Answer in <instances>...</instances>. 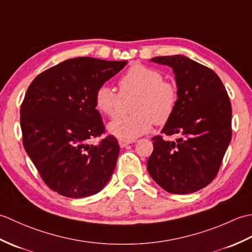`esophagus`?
<instances>
[{"label": "esophagus", "mask_w": 252, "mask_h": 252, "mask_svg": "<svg viewBox=\"0 0 252 252\" xmlns=\"http://www.w3.org/2000/svg\"><path fill=\"white\" fill-rule=\"evenodd\" d=\"M132 141H123V140H119V145L121 148L126 147V145H129V144H131Z\"/></svg>", "instance_id": "obj_1"}]
</instances>
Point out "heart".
<instances>
[{"label": "heart", "instance_id": "b5f03b06", "mask_svg": "<svg viewBox=\"0 0 252 252\" xmlns=\"http://www.w3.org/2000/svg\"><path fill=\"white\" fill-rule=\"evenodd\" d=\"M159 69L134 63L119 78V93L107 84L95 91V107L100 114L112 118L118 114L121 97L134 95L130 110L109 123L111 135L123 141H133L149 132L153 125L164 126L171 120L179 103V88L163 79Z\"/></svg>", "mask_w": 252, "mask_h": 252}]
</instances>
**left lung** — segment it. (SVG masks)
Instances as JSON below:
<instances>
[{
  "label": "left lung",
  "instance_id": "8db88e82",
  "mask_svg": "<svg viewBox=\"0 0 252 252\" xmlns=\"http://www.w3.org/2000/svg\"><path fill=\"white\" fill-rule=\"evenodd\" d=\"M152 62L173 69L179 103L162 133L179 134L175 142L152 138L147 170L172 194H189L215 180L232 138V105L218 74L182 55L158 56Z\"/></svg>",
  "mask_w": 252,
  "mask_h": 252
}]
</instances>
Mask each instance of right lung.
<instances>
[{
	"label": "right lung",
	"instance_id": "add662e5",
	"mask_svg": "<svg viewBox=\"0 0 252 252\" xmlns=\"http://www.w3.org/2000/svg\"><path fill=\"white\" fill-rule=\"evenodd\" d=\"M126 63L71 58L41 72L27 90L20 107L24 147L44 183L62 196L94 195L114 172L117 138L88 142L106 132L95 91Z\"/></svg>",
	"mask_w": 252,
	"mask_h": 252
}]
</instances>
